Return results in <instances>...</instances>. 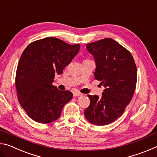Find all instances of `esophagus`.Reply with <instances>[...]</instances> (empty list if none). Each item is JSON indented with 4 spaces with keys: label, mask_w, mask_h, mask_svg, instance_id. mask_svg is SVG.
<instances>
[{
    "label": "esophagus",
    "mask_w": 157,
    "mask_h": 157,
    "mask_svg": "<svg viewBox=\"0 0 157 157\" xmlns=\"http://www.w3.org/2000/svg\"><path fill=\"white\" fill-rule=\"evenodd\" d=\"M82 94L81 93H79V92H74L73 93V96L74 97H78V96H81Z\"/></svg>",
    "instance_id": "esophagus-1"
}]
</instances>
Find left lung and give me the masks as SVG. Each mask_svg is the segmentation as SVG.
I'll use <instances>...</instances> for the list:
<instances>
[{"label": "left lung", "mask_w": 157, "mask_h": 157, "mask_svg": "<svg viewBox=\"0 0 157 157\" xmlns=\"http://www.w3.org/2000/svg\"><path fill=\"white\" fill-rule=\"evenodd\" d=\"M96 63L95 79L105 87L102 97L88 95L84 116L95 125H107L123 115L136 89L137 71L128 50L110 38L87 44Z\"/></svg>", "instance_id": "left-lung-1"}]
</instances>
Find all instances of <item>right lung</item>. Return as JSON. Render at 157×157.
<instances>
[{"label": "right lung", "instance_id": "right-lung-1", "mask_svg": "<svg viewBox=\"0 0 157 157\" xmlns=\"http://www.w3.org/2000/svg\"><path fill=\"white\" fill-rule=\"evenodd\" d=\"M79 44L71 45L55 37L32 42L18 63L15 85L18 100L28 116L39 123L56 121L73 98L68 91L53 86L55 74H62L78 54Z\"/></svg>", "mask_w": 157, "mask_h": 157}]
</instances>
